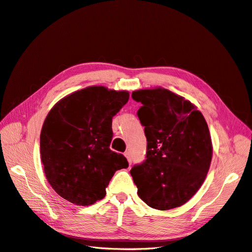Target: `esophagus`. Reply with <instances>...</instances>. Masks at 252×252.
<instances>
[{"mask_svg":"<svg viewBox=\"0 0 252 252\" xmlns=\"http://www.w3.org/2000/svg\"><path fill=\"white\" fill-rule=\"evenodd\" d=\"M125 156L126 157V159H127V162H128V163H130V164H131V163H132V158H131V154H130V153H128V151H126V153H125Z\"/></svg>","mask_w":252,"mask_h":252,"instance_id":"1","label":"esophagus"}]
</instances>
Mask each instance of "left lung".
I'll return each mask as SVG.
<instances>
[{
	"label": "left lung",
	"mask_w": 252,
	"mask_h": 252,
	"mask_svg": "<svg viewBox=\"0 0 252 252\" xmlns=\"http://www.w3.org/2000/svg\"><path fill=\"white\" fill-rule=\"evenodd\" d=\"M147 138L146 160L130 171L148 206L167 210L188 202L206 178L213 157L206 120L195 105L164 88L133 91Z\"/></svg>",
	"instance_id": "8db88e82"
}]
</instances>
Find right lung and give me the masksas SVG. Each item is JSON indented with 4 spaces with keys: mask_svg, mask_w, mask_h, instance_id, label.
I'll return each instance as SVG.
<instances>
[{
    "mask_svg": "<svg viewBox=\"0 0 252 252\" xmlns=\"http://www.w3.org/2000/svg\"><path fill=\"white\" fill-rule=\"evenodd\" d=\"M127 91L87 87L60 99L40 132V159L48 183L75 205L102 200L126 157L110 150L112 119L128 101Z\"/></svg>",
    "mask_w": 252,
    "mask_h": 252,
    "instance_id": "1",
    "label": "right lung"
}]
</instances>
